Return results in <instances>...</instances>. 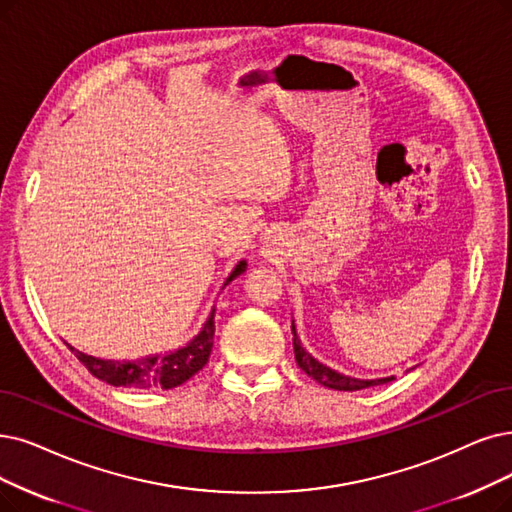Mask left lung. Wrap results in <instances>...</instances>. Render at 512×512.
<instances>
[{
    "mask_svg": "<svg viewBox=\"0 0 512 512\" xmlns=\"http://www.w3.org/2000/svg\"><path fill=\"white\" fill-rule=\"evenodd\" d=\"M292 334H294L292 342H294V355H296L298 367H300V370H302L306 376L317 380L319 384H323V386H327V388H334V391H361V388H370V386L386 384V382L393 380V376H388V378H372V380L344 376V374L332 370V367H327V365L319 363L309 351L304 349L300 338H298V334H296L294 321H292ZM412 370H414V367H412Z\"/></svg>",
    "mask_w": 512,
    "mask_h": 512,
    "instance_id": "left-lung-1",
    "label": "left lung"
}]
</instances>
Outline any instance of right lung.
Masks as SVG:
<instances>
[{
  "mask_svg": "<svg viewBox=\"0 0 512 512\" xmlns=\"http://www.w3.org/2000/svg\"><path fill=\"white\" fill-rule=\"evenodd\" d=\"M245 269H248V262L239 260L235 264V269L231 271V275L227 277V281H224V285H229L235 277L243 275ZM214 313L216 309L210 311L199 334L193 340H189L185 346L161 355L140 357L136 361L100 359V357H92L73 349L69 342L65 344L69 346L71 353H75V357L88 367L90 374L102 382L113 384V386H128V388H161V391H170V388L185 384L199 370H203V365L208 363L212 346H214Z\"/></svg>",
  "mask_w": 512,
  "mask_h": 512,
  "instance_id": "1",
  "label": "right lung"
}]
</instances>
